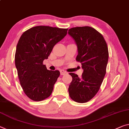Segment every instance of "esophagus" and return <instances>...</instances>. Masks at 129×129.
Segmentation results:
<instances>
[{"mask_svg": "<svg viewBox=\"0 0 129 129\" xmlns=\"http://www.w3.org/2000/svg\"><path fill=\"white\" fill-rule=\"evenodd\" d=\"M66 74H67V71H64V70H60V75H61V76H63V75H65Z\"/></svg>", "mask_w": 129, "mask_h": 129, "instance_id": "34e87169", "label": "esophagus"}]
</instances>
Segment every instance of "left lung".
<instances>
[{
    "mask_svg": "<svg viewBox=\"0 0 129 129\" xmlns=\"http://www.w3.org/2000/svg\"><path fill=\"white\" fill-rule=\"evenodd\" d=\"M68 33L76 41L78 48L76 60L84 69L81 77L69 73L73 78L69 95L73 100L84 103L90 100L100 89L108 63L107 44L103 35L90 26L72 27Z\"/></svg>",
    "mask_w": 129,
    "mask_h": 129,
    "instance_id": "8db88e82",
    "label": "left lung"
}]
</instances>
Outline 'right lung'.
Wrapping results in <instances>:
<instances>
[{
	"label": "right lung",
	"mask_w": 129,
	"mask_h": 129,
	"mask_svg": "<svg viewBox=\"0 0 129 129\" xmlns=\"http://www.w3.org/2000/svg\"><path fill=\"white\" fill-rule=\"evenodd\" d=\"M68 29L37 26L26 30L19 39L15 64L22 88L35 102L48 98L60 76L58 70L47 69L43 64L54 45L67 35Z\"/></svg>",
	"instance_id": "1"
}]
</instances>
